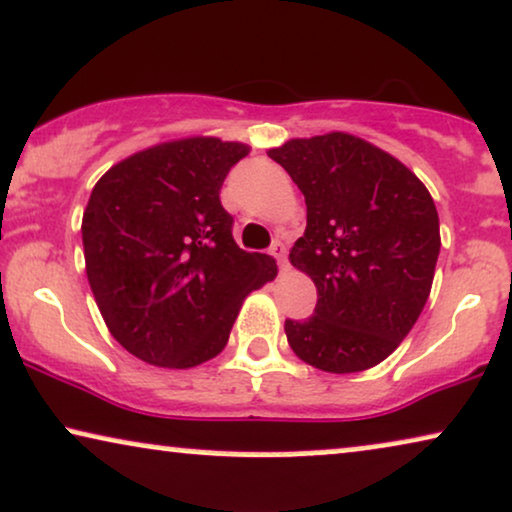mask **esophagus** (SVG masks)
<instances>
[{
  "instance_id": "esophagus-1",
  "label": "esophagus",
  "mask_w": 512,
  "mask_h": 512,
  "mask_svg": "<svg viewBox=\"0 0 512 512\" xmlns=\"http://www.w3.org/2000/svg\"><path fill=\"white\" fill-rule=\"evenodd\" d=\"M269 255H272L274 260L279 262L281 267H283V264H286V245H283L281 240H274V243H272V248H269Z\"/></svg>"
}]
</instances>
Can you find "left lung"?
Wrapping results in <instances>:
<instances>
[{"label":"left lung","mask_w":512,"mask_h":512,"mask_svg":"<svg viewBox=\"0 0 512 512\" xmlns=\"http://www.w3.org/2000/svg\"><path fill=\"white\" fill-rule=\"evenodd\" d=\"M305 195L307 226L291 264L315 281L312 317L286 319L293 353L331 374L386 360L432 291L439 214L408 166L348 133L269 150Z\"/></svg>","instance_id":"left-lung-1"}]
</instances>
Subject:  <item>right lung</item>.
Wrapping results in <instances>:
<instances>
[{"label":"right lung","instance_id":"1","mask_svg":"<svg viewBox=\"0 0 512 512\" xmlns=\"http://www.w3.org/2000/svg\"><path fill=\"white\" fill-rule=\"evenodd\" d=\"M248 145L186 138L123 159L83 214L85 272L104 322L128 353L188 369L217 357L245 295L276 262L240 250L219 190Z\"/></svg>","mask_w":512,"mask_h":512}]
</instances>
